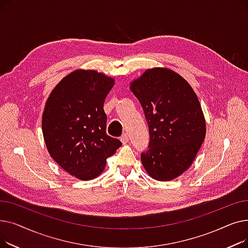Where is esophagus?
Returning a JSON list of instances; mask_svg holds the SVG:
<instances>
[{"instance_id":"34e87169","label":"esophagus","mask_w":248,"mask_h":248,"mask_svg":"<svg viewBox=\"0 0 248 248\" xmlns=\"http://www.w3.org/2000/svg\"><path fill=\"white\" fill-rule=\"evenodd\" d=\"M121 140L123 144H126V142L128 141V136L126 134H123L121 137Z\"/></svg>"}]
</instances>
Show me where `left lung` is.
<instances>
[{
    "label": "left lung",
    "mask_w": 248,
    "mask_h": 248,
    "mask_svg": "<svg viewBox=\"0 0 248 248\" xmlns=\"http://www.w3.org/2000/svg\"><path fill=\"white\" fill-rule=\"evenodd\" d=\"M149 126L140 160L154 179L170 181L193 163L206 135L199 99L183 77L168 68L148 69L131 83Z\"/></svg>",
    "instance_id": "obj_1"
}]
</instances>
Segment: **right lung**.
<instances>
[{"label":"right lung","mask_w":248,"mask_h":248,"mask_svg":"<svg viewBox=\"0 0 248 248\" xmlns=\"http://www.w3.org/2000/svg\"><path fill=\"white\" fill-rule=\"evenodd\" d=\"M113 78L78 69L52 90L42 115L47 150L63 170L80 180L99 176L122 141L107 135L103 103Z\"/></svg>","instance_id":"right-lung-1"}]
</instances>
